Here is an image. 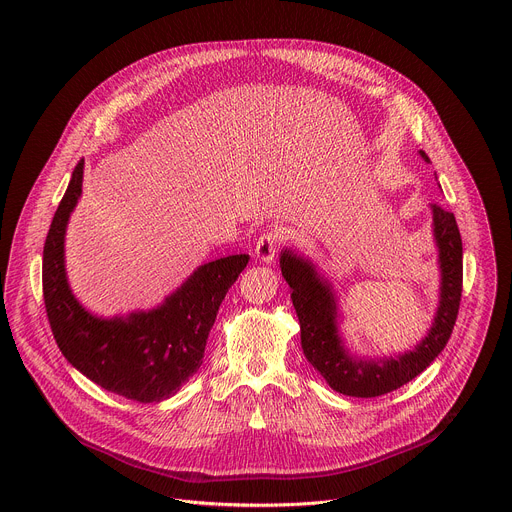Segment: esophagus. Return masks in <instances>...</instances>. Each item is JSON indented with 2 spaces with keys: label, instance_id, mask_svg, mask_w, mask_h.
Masks as SVG:
<instances>
[{
  "label": "esophagus",
  "instance_id": "obj_1",
  "mask_svg": "<svg viewBox=\"0 0 512 512\" xmlns=\"http://www.w3.org/2000/svg\"><path fill=\"white\" fill-rule=\"evenodd\" d=\"M281 243V233L277 231H267L263 233L259 239H257V245H255V257L263 263H271L275 253H277V247Z\"/></svg>",
  "mask_w": 512,
  "mask_h": 512
}]
</instances>
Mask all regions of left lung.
Returning a JSON list of instances; mask_svg holds the SVG:
<instances>
[{"label": "left lung", "mask_w": 512, "mask_h": 512, "mask_svg": "<svg viewBox=\"0 0 512 512\" xmlns=\"http://www.w3.org/2000/svg\"><path fill=\"white\" fill-rule=\"evenodd\" d=\"M429 162L425 152H419ZM433 237L440 249V306H437L431 330L415 346L397 358L364 360L352 356L338 332V308L332 285L316 271L314 263L285 249L279 265L281 275L291 287L300 330L302 348L312 367L326 379V383L350 397H379L391 393L419 373L440 354L454 330L460 300H462V237L454 212L440 204L431 206Z\"/></svg>", "instance_id": "obj_1"}]
</instances>
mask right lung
Here are the masks:
<instances>
[{
	"instance_id": "right-lung-1",
	"label": "right lung",
	"mask_w": 512,
	"mask_h": 512,
	"mask_svg": "<svg viewBox=\"0 0 512 512\" xmlns=\"http://www.w3.org/2000/svg\"><path fill=\"white\" fill-rule=\"evenodd\" d=\"M81 160L54 212L44 243L42 291L48 322L64 358L99 387L137 403L172 397L202 364L208 332L249 255L200 265L150 312L103 320L89 314L66 281L64 231L83 186Z\"/></svg>"
}]
</instances>
